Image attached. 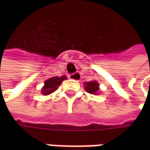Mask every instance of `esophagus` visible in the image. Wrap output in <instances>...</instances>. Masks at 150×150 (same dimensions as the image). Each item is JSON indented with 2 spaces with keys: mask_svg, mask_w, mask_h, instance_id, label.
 Returning <instances> with one entry per match:
<instances>
[{
  "mask_svg": "<svg viewBox=\"0 0 150 150\" xmlns=\"http://www.w3.org/2000/svg\"><path fill=\"white\" fill-rule=\"evenodd\" d=\"M81 78V74L79 72H75V73H72L69 75V78L72 79V80H75V81H79Z\"/></svg>",
  "mask_w": 150,
  "mask_h": 150,
  "instance_id": "obj_1",
  "label": "esophagus"
}]
</instances>
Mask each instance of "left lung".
Masks as SVG:
<instances>
[{
	"label": "left lung",
	"mask_w": 150,
	"mask_h": 150,
	"mask_svg": "<svg viewBox=\"0 0 150 150\" xmlns=\"http://www.w3.org/2000/svg\"><path fill=\"white\" fill-rule=\"evenodd\" d=\"M84 89L91 94H97L99 90V84L96 81H90L84 83Z\"/></svg>",
	"instance_id": "obj_1"
}]
</instances>
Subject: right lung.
Here are the masks:
<instances>
[{"instance_id":"right-lung-1","label":"right lung","mask_w":150,"mask_h":150,"mask_svg":"<svg viewBox=\"0 0 150 150\" xmlns=\"http://www.w3.org/2000/svg\"><path fill=\"white\" fill-rule=\"evenodd\" d=\"M67 79L66 76L62 77H52L44 82L43 88H42V93L43 95H48L52 93L58 88L59 85L62 83L63 80Z\"/></svg>"}]
</instances>
